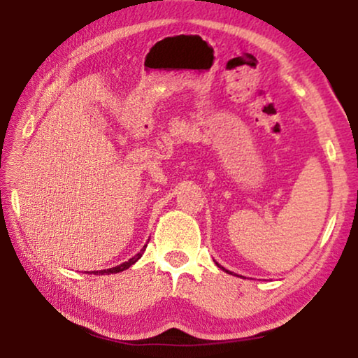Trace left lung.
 Instances as JSON below:
<instances>
[{"instance_id": "8db88e82", "label": "left lung", "mask_w": 358, "mask_h": 358, "mask_svg": "<svg viewBox=\"0 0 358 358\" xmlns=\"http://www.w3.org/2000/svg\"><path fill=\"white\" fill-rule=\"evenodd\" d=\"M222 268H223V267H222ZM223 271H224V268H223ZM227 272H228V271H227Z\"/></svg>"}]
</instances>
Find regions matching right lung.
Wrapping results in <instances>:
<instances>
[{"mask_svg":"<svg viewBox=\"0 0 358 358\" xmlns=\"http://www.w3.org/2000/svg\"><path fill=\"white\" fill-rule=\"evenodd\" d=\"M145 249H146V246H143V249H141V251L136 254V256H134L131 259H129V261L127 262H124V264H120V266H117V267H112V268H107V271H92L91 273H94V275H109V273H117V272H122V271H127V268H129L130 266H134V264L138 261V259L143 256V252H145Z\"/></svg>","mask_w":358,"mask_h":358,"instance_id":"add662e5","label":"right lung"}]
</instances>
